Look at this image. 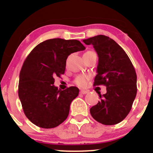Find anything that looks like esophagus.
<instances>
[{"label":"esophagus","mask_w":153,"mask_h":153,"mask_svg":"<svg viewBox=\"0 0 153 153\" xmlns=\"http://www.w3.org/2000/svg\"><path fill=\"white\" fill-rule=\"evenodd\" d=\"M89 92V91L87 90H81L80 91V93L83 94V95H85V94H87Z\"/></svg>","instance_id":"obj_1"}]
</instances>
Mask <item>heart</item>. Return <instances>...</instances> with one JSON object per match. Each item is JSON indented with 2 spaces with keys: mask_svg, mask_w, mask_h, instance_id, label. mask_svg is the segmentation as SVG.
<instances>
[{
  "mask_svg": "<svg viewBox=\"0 0 153 153\" xmlns=\"http://www.w3.org/2000/svg\"><path fill=\"white\" fill-rule=\"evenodd\" d=\"M93 51H87L84 54L87 53H93ZM90 78V76L87 75H80L78 76H77L75 78V79L74 80V83L76 84L77 86H79V87H85L87 85L88 81Z\"/></svg>",
  "mask_w": 153,
  "mask_h": 153,
  "instance_id": "heart-1",
  "label": "heart"
}]
</instances>
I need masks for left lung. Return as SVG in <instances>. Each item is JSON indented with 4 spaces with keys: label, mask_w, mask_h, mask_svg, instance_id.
Returning a JSON list of instances; mask_svg holds the SVG:
<instances>
[{
    "label": "left lung",
    "mask_w": 153,
    "mask_h": 153,
    "mask_svg": "<svg viewBox=\"0 0 153 153\" xmlns=\"http://www.w3.org/2000/svg\"><path fill=\"white\" fill-rule=\"evenodd\" d=\"M92 45L98 56V64L94 86H106V93L99 95L96 105L90 114L104 125L117 124L130 112L137 93V75L135 68L125 51L114 40L105 35L83 40Z\"/></svg>",
    "instance_id": "obj_1"
}]
</instances>
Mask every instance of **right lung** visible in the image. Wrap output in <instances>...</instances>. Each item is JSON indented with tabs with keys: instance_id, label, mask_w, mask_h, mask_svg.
<instances>
[{
	"instance_id": "1",
	"label": "right lung",
	"mask_w": 153,
	"mask_h": 153,
	"mask_svg": "<svg viewBox=\"0 0 153 153\" xmlns=\"http://www.w3.org/2000/svg\"><path fill=\"white\" fill-rule=\"evenodd\" d=\"M85 49L78 40L49 39L34 48L21 69L18 96L24 114L36 126H58L68 117L71 102L79 93L76 86L60 90L55 77L64 74L67 57Z\"/></svg>"
}]
</instances>
